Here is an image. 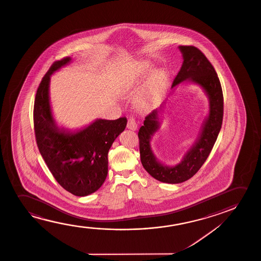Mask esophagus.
<instances>
[{"mask_svg": "<svg viewBox=\"0 0 261 261\" xmlns=\"http://www.w3.org/2000/svg\"><path fill=\"white\" fill-rule=\"evenodd\" d=\"M137 122H136V118L134 117H129L128 122H127V128L131 129V130H136L137 129Z\"/></svg>", "mask_w": 261, "mask_h": 261, "instance_id": "34e87169", "label": "esophagus"}]
</instances>
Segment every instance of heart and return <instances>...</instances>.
Returning a JSON list of instances; mask_svg holds the SVG:
<instances>
[{"label": "heart", "mask_w": 261, "mask_h": 261, "mask_svg": "<svg viewBox=\"0 0 261 261\" xmlns=\"http://www.w3.org/2000/svg\"><path fill=\"white\" fill-rule=\"evenodd\" d=\"M165 83H166V75L164 71L157 70L154 72L153 75L150 79V89H151V97L150 99H146L143 101V105L145 107H149L150 104L156 100L160 93L164 89Z\"/></svg>", "instance_id": "heart-1"}]
</instances>
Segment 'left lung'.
I'll list each match as a JSON object with an SVG mask.
<instances>
[{
	"label": "left lung",
	"mask_w": 261,
	"mask_h": 261,
	"mask_svg": "<svg viewBox=\"0 0 261 261\" xmlns=\"http://www.w3.org/2000/svg\"><path fill=\"white\" fill-rule=\"evenodd\" d=\"M179 49L182 51L184 62L173 81L172 88L186 80L199 84L210 98V115L204 123L200 138L187 152L184 161L173 168L158 162L150 150V137L159 128L158 110L145 117L138 132L141 162L152 177L168 184L185 182L199 171L217 141L224 114L223 91L214 67L197 47L180 45Z\"/></svg>",
	"instance_id": "left-lung-1"
}]
</instances>
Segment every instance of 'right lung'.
<instances>
[{"label":"right lung","mask_w":261,"mask_h":261,"mask_svg":"<svg viewBox=\"0 0 261 261\" xmlns=\"http://www.w3.org/2000/svg\"><path fill=\"white\" fill-rule=\"evenodd\" d=\"M70 61L65 57L54 61L40 83L34 104V130L40 153L59 185L75 196H86L105 181L108 152L127 120L125 117L97 119L75 134L58 128L49 103L50 76Z\"/></svg>","instance_id":"add662e5"}]
</instances>
